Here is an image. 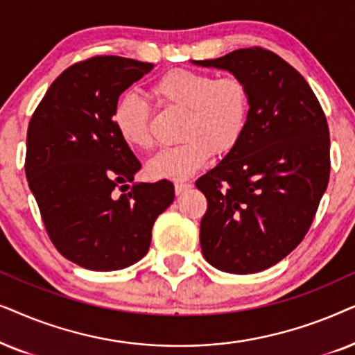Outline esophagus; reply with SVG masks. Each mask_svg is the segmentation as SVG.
Instances as JSON below:
<instances>
[{
  "label": "esophagus",
  "mask_w": 355,
  "mask_h": 355,
  "mask_svg": "<svg viewBox=\"0 0 355 355\" xmlns=\"http://www.w3.org/2000/svg\"><path fill=\"white\" fill-rule=\"evenodd\" d=\"M190 188H191L190 183H185V182L175 183V193H177V195H182V193H185L187 190H190Z\"/></svg>",
  "instance_id": "1"
}]
</instances>
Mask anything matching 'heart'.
I'll list each match as a JSON object with an SVG mask.
<instances>
[{
    "mask_svg": "<svg viewBox=\"0 0 355 355\" xmlns=\"http://www.w3.org/2000/svg\"><path fill=\"white\" fill-rule=\"evenodd\" d=\"M150 96L168 110L183 112L178 133L183 143L150 160L148 172L154 178L187 180L209 160L211 154L230 153L247 128L248 87L234 74L214 78L202 71L170 69L153 84ZM112 123L126 146L138 150L153 149L150 110L135 92L118 98Z\"/></svg>",
    "mask_w": 355,
    "mask_h": 355,
    "instance_id": "b5f03b06",
    "label": "heart"
}]
</instances>
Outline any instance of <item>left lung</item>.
<instances>
[{"label": "left lung", "instance_id": "left-lung-1", "mask_svg": "<svg viewBox=\"0 0 355 355\" xmlns=\"http://www.w3.org/2000/svg\"><path fill=\"white\" fill-rule=\"evenodd\" d=\"M247 84L250 113L240 143L196 180L207 200L202 257L220 271L259 272L309 232L329 180L324 112L299 71L261 46L193 61Z\"/></svg>", "mask_w": 355, "mask_h": 355}]
</instances>
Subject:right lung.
Returning a JSON list of instances; mask_svg holds the SVG:
<instances>
[{"mask_svg":"<svg viewBox=\"0 0 355 355\" xmlns=\"http://www.w3.org/2000/svg\"><path fill=\"white\" fill-rule=\"evenodd\" d=\"M153 63L92 56L64 69L27 130L26 177L51 243L92 271H116L148 253L153 225L172 205L168 180L131 183L141 168L112 123L121 92Z\"/></svg>","mask_w":355,"mask_h":355,"instance_id":"1","label":"right lung"}]
</instances>
